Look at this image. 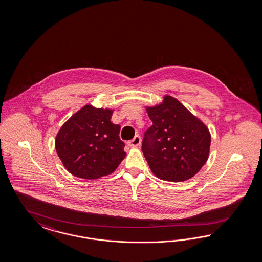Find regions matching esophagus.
<instances>
[{
    "mask_svg": "<svg viewBox=\"0 0 262 262\" xmlns=\"http://www.w3.org/2000/svg\"><path fill=\"white\" fill-rule=\"evenodd\" d=\"M127 144L129 147H138L141 144V137L139 135H135L132 140L127 142Z\"/></svg>",
    "mask_w": 262,
    "mask_h": 262,
    "instance_id": "34e87169",
    "label": "esophagus"
}]
</instances>
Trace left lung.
I'll use <instances>...</instances> for the list:
<instances>
[{"instance_id": "1", "label": "left lung", "mask_w": 262, "mask_h": 262, "mask_svg": "<svg viewBox=\"0 0 262 262\" xmlns=\"http://www.w3.org/2000/svg\"><path fill=\"white\" fill-rule=\"evenodd\" d=\"M147 112L152 125L144 134L142 151L151 172L168 182H183L197 174L210 147L205 124L171 96Z\"/></svg>"}]
</instances>
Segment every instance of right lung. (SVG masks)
<instances>
[{
	"mask_svg": "<svg viewBox=\"0 0 262 262\" xmlns=\"http://www.w3.org/2000/svg\"><path fill=\"white\" fill-rule=\"evenodd\" d=\"M111 110L88 104L58 132L56 150L72 174L93 180L110 174L126 157L120 126L111 123Z\"/></svg>",
	"mask_w": 262,
	"mask_h": 262,
	"instance_id": "add662e5",
	"label": "right lung"
}]
</instances>
